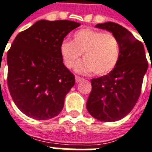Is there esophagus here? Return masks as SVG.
Listing matches in <instances>:
<instances>
[{
  "mask_svg": "<svg viewBox=\"0 0 152 152\" xmlns=\"http://www.w3.org/2000/svg\"><path fill=\"white\" fill-rule=\"evenodd\" d=\"M75 79H76V82H80L81 80H84V78H82V77H80V76H75Z\"/></svg>",
  "mask_w": 152,
  "mask_h": 152,
  "instance_id": "esophagus-1",
  "label": "esophagus"
}]
</instances>
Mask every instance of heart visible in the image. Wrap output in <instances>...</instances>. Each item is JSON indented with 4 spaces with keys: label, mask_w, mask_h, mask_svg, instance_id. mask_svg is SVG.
I'll list each match as a JSON object with an SVG mask.
<instances>
[{
    "label": "heart",
    "mask_w": 152,
    "mask_h": 152,
    "mask_svg": "<svg viewBox=\"0 0 152 152\" xmlns=\"http://www.w3.org/2000/svg\"><path fill=\"white\" fill-rule=\"evenodd\" d=\"M60 53L64 65L69 69L74 67L82 54L84 61L76 66V71L82 74L93 72L96 76H103L119 62L121 44L116 36L110 31L84 28L73 34L72 41L61 43Z\"/></svg>",
    "instance_id": "b5f03b06"
}]
</instances>
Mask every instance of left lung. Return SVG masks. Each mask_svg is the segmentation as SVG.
<instances>
[{"mask_svg":"<svg viewBox=\"0 0 152 152\" xmlns=\"http://www.w3.org/2000/svg\"><path fill=\"white\" fill-rule=\"evenodd\" d=\"M96 27L116 36L121 44V56L111 72L91 79L86 109L99 121H115L129 114L137 104L148 61L143 44L126 28L115 22L97 24Z\"/></svg>","mask_w":152,"mask_h":152,"instance_id":"1","label":"left lung"}]
</instances>
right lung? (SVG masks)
I'll return each instance as SVG.
<instances>
[{"label": "right lung", "mask_w": 152, "mask_h": 152, "mask_svg": "<svg viewBox=\"0 0 152 152\" xmlns=\"http://www.w3.org/2000/svg\"><path fill=\"white\" fill-rule=\"evenodd\" d=\"M78 26L72 20H41L15 37L7 51V85L26 115L47 120L62 111L75 76L63 64L60 46Z\"/></svg>", "instance_id": "add662e5"}]
</instances>
